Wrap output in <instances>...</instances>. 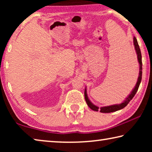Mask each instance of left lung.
Here are the masks:
<instances>
[{
	"instance_id": "8db88e82",
	"label": "left lung",
	"mask_w": 152,
	"mask_h": 152,
	"mask_svg": "<svg viewBox=\"0 0 152 152\" xmlns=\"http://www.w3.org/2000/svg\"><path fill=\"white\" fill-rule=\"evenodd\" d=\"M133 45H134L135 50L136 51V53H137V61L140 64V72H139V76L137 78V83H136L134 88L132 90V91L131 92L129 95H128V96L125 99V101H123V102L121 104H113L110 105V106H107V107H99L94 105L92 102L90 101L88 95H87V91H86V87L84 90V98H85V101L86 102L88 106L91 108L92 110H94V111H99L101 113H113L115 111H117V110H119L123 109V108L125 107L128 104L129 102H130L131 100H132L133 97H134L135 94L137 92V90L139 88V86H140V84L141 81V77H142V61H141V50L140 48V46L138 45L137 40L136 39L135 37H133Z\"/></svg>"
}]
</instances>
